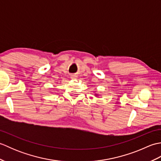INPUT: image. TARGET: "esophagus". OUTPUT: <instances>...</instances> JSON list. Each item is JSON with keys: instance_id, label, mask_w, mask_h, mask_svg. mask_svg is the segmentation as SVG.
<instances>
[{"instance_id": "1", "label": "esophagus", "mask_w": 161, "mask_h": 161, "mask_svg": "<svg viewBox=\"0 0 161 161\" xmlns=\"http://www.w3.org/2000/svg\"><path fill=\"white\" fill-rule=\"evenodd\" d=\"M76 78H77V76L75 75H73L71 76V79H76Z\"/></svg>"}]
</instances>
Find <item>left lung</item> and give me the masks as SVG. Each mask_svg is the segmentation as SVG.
<instances>
[{
  "instance_id": "left-lung-1",
  "label": "left lung",
  "mask_w": 161,
  "mask_h": 161,
  "mask_svg": "<svg viewBox=\"0 0 161 161\" xmlns=\"http://www.w3.org/2000/svg\"><path fill=\"white\" fill-rule=\"evenodd\" d=\"M95 95H97H97H97V94H95Z\"/></svg>"
}]
</instances>
